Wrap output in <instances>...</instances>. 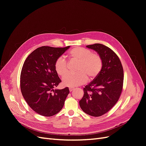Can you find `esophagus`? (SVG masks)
Masks as SVG:
<instances>
[{"label": "esophagus", "instance_id": "1", "mask_svg": "<svg viewBox=\"0 0 146 146\" xmlns=\"http://www.w3.org/2000/svg\"><path fill=\"white\" fill-rule=\"evenodd\" d=\"M75 89V88H72V87H70L69 88V91H70V92H72Z\"/></svg>", "mask_w": 146, "mask_h": 146}]
</instances>
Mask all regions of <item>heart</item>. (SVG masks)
I'll use <instances>...</instances> for the list:
<instances>
[{
  "instance_id": "1",
  "label": "heart",
  "mask_w": 146,
  "mask_h": 146,
  "mask_svg": "<svg viewBox=\"0 0 146 146\" xmlns=\"http://www.w3.org/2000/svg\"><path fill=\"white\" fill-rule=\"evenodd\" d=\"M71 60L78 61L76 73H68L63 78V85L66 86L75 87L86 82L88 77L93 80L100 72L103 62L101 56L96 53L83 47L74 48L69 53ZM55 71L60 76H63L68 72L67 61L63 56H60L55 62Z\"/></svg>"
}]
</instances>
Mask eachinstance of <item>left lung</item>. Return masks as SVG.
<instances>
[{
	"label": "left lung",
	"mask_w": 146,
	"mask_h": 146,
	"mask_svg": "<svg viewBox=\"0 0 146 146\" xmlns=\"http://www.w3.org/2000/svg\"><path fill=\"white\" fill-rule=\"evenodd\" d=\"M86 47L98 53L103 66L98 76L83 88L84 96L79 104L85 113L99 117L110 111L120 98L123 70L118 56L108 47L97 43Z\"/></svg>",
	"instance_id": "8db88e82"
}]
</instances>
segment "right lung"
<instances>
[{
	"mask_svg": "<svg viewBox=\"0 0 146 146\" xmlns=\"http://www.w3.org/2000/svg\"><path fill=\"white\" fill-rule=\"evenodd\" d=\"M69 47H38L24 61L20 77L22 94L30 107L41 116H52L60 112L69 93L68 87L54 90L61 82L55 62Z\"/></svg>",
	"mask_w": 146,
	"mask_h": 146,
	"instance_id": "1",
	"label": "right lung"
}]
</instances>
